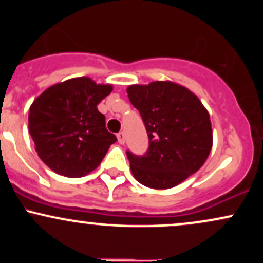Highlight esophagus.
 <instances>
[{"label": "esophagus", "mask_w": 263, "mask_h": 263, "mask_svg": "<svg viewBox=\"0 0 263 263\" xmlns=\"http://www.w3.org/2000/svg\"><path fill=\"white\" fill-rule=\"evenodd\" d=\"M117 140H119V143L120 144H123L126 142V136H125V132H119L117 134Z\"/></svg>", "instance_id": "esophagus-1"}]
</instances>
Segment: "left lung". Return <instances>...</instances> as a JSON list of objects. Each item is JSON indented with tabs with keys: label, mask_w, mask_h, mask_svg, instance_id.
Wrapping results in <instances>:
<instances>
[{
	"label": "left lung",
	"mask_w": 263,
	"mask_h": 263,
	"mask_svg": "<svg viewBox=\"0 0 263 263\" xmlns=\"http://www.w3.org/2000/svg\"><path fill=\"white\" fill-rule=\"evenodd\" d=\"M148 135L143 156L127 151L137 182L153 189L173 188L200 170L213 146L209 112L197 95L172 81L127 87Z\"/></svg>",
	"instance_id": "left-lung-1"
}]
</instances>
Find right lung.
<instances>
[{
	"label": "right lung",
	"instance_id": "right-lung-1",
	"mask_svg": "<svg viewBox=\"0 0 263 263\" xmlns=\"http://www.w3.org/2000/svg\"><path fill=\"white\" fill-rule=\"evenodd\" d=\"M111 91V85H99L81 77L48 87L33 101L29 134L39 158L50 170L79 178L99 167L117 141L96 107Z\"/></svg>",
	"mask_w": 263,
	"mask_h": 263
}]
</instances>
